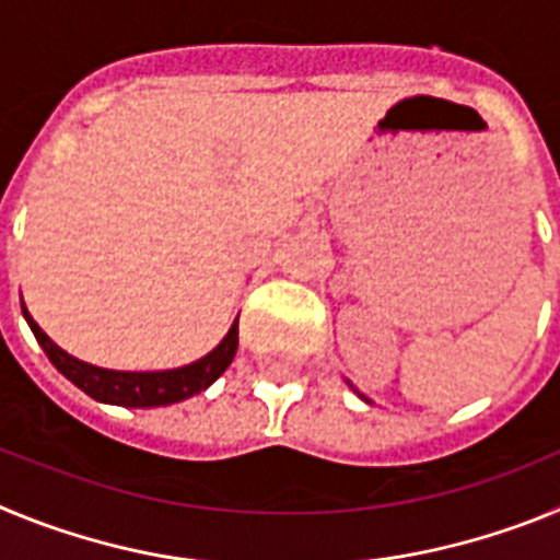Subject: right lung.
I'll return each instance as SVG.
<instances>
[{"label": "right lung", "mask_w": 560, "mask_h": 560, "mask_svg": "<svg viewBox=\"0 0 560 560\" xmlns=\"http://www.w3.org/2000/svg\"><path fill=\"white\" fill-rule=\"evenodd\" d=\"M24 316H27L30 328L36 334L38 345L44 348L47 359L67 375L75 387H81L83 393L92 395L95 400L103 404H117V407H133V409H151V407H167V404H179V400L190 398V395L201 393L219 378L226 368L235 359L237 350V319L230 328V334L224 336L219 348L207 353L205 359L192 361L187 368L179 370H165V373H117V370H103L92 368L86 361L72 359L69 353H63L56 341L49 339L36 323L33 316L27 314V308L22 305Z\"/></svg>", "instance_id": "right-lung-1"}]
</instances>
